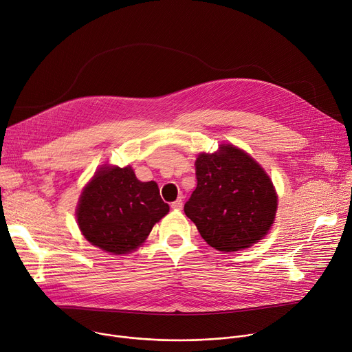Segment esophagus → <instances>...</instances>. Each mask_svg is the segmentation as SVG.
<instances>
[{
	"instance_id": "34e87169",
	"label": "esophagus",
	"mask_w": 352,
	"mask_h": 352,
	"mask_svg": "<svg viewBox=\"0 0 352 352\" xmlns=\"http://www.w3.org/2000/svg\"><path fill=\"white\" fill-rule=\"evenodd\" d=\"M171 208H173L174 210H181V209H182V199H181V197L177 199L175 202L171 204Z\"/></svg>"
}]
</instances>
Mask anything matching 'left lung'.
<instances>
[{
  "label": "left lung",
  "mask_w": 352,
  "mask_h": 352,
  "mask_svg": "<svg viewBox=\"0 0 352 352\" xmlns=\"http://www.w3.org/2000/svg\"><path fill=\"white\" fill-rule=\"evenodd\" d=\"M195 167L197 185L184 212L210 246L236 252L269 232L277 195L252 157L232 144H221L216 153H200Z\"/></svg>",
  "instance_id": "8db88e82"
}]
</instances>
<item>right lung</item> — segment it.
Listing matches in <instances>:
<instances>
[{
    "mask_svg": "<svg viewBox=\"0 0 352 352\" xmlns=\"http://www.w3.org/2000/svg\"><path fill=\"white\" fill-rule=\"evenodd\" d=\"M168 210L155 181H139L129 166H104L85 186L76 219L91 245L109 254L125 255L144 242Z\"/></svg>",
    "mask_w": 352,
    "mask_h": 352,
    "instance_id": "right-lung-1",
    "label": "right lung"
}]
</instances>
